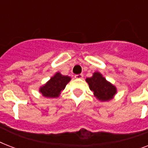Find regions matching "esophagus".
<instances>
[{
    "label": "esophagus",
    "instance_id": "1",
    "mask_svg": "<svg viewBox=\"0 0 148 148\" xmlns=\"http://www.w3.org/2000/svg\"><path fill=\"white\" fill-rule=\"evenodd\" d=\"M83 74H76L75 76H74V77L77 79H81V78H83Z\"/></svg>",
    "mask_w": 148,
    "mask_h": 148
}]
</instances>
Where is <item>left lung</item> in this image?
<instances>
[{
	"instance_id": "8db88e82",
	"label": "left lung",
	"mask_w": 148,
	"mask_h": 148,
	"mask_svg": "<svg viewBox=\"0 0 148 148\" xmlns=\"http://www.w3.org/2000/svg\"><path fill=\"white\" fill-rule=\"evenodd\" d=\"M90 90L101 101H110L117 93V88L108 82L101 73L95 72L91 77L86 79Z\"/></svg>"
}]
</instances>
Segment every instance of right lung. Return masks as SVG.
I'll return each mask as SVG.
<instances>
[{
  "label": "right lung",
  "mask_w": 148,
  "mask_h": 148,
  "mask_svg": "<svg viewBox=\"0 0 148 148\" xmlns=\"http://www.w3.org/2000/svg\"><path fill=\"white\" fill-rule=\"evenodd\" d=\"M71 77L64 76L58 72L53 75L45 85L40 87L39 91L44 97L53 98L59 97L60 92L65 88L67 83L71 81Z\"/></svg>",
  "instance_id": "add662e5"
}]
</instances>
